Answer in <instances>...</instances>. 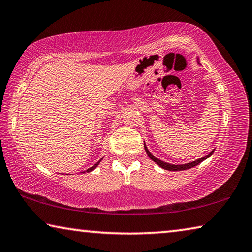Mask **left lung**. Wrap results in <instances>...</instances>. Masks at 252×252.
Segmentation results:
<instances>
[{"mask_svg": "<svg viewBox=\"0 0 252 252\" xmlns=\"http://www.w3.org/2000/svg\"><path fill=\"white\" fill-rule=\"evenodd\" d=\"M145 150H146L147 155L149 156V157H150L151 160H154L156 163H158V165L160 166L161 168L166 169V170H171V171H175V170H185V169H189V168H191V167H195V166H197L198 163H201L202 161H204L206 158H209L210 156L214 153V150H212V151H211V153H210L209 155H206V156H204V157L199 158V159H197V160H195V161H191V162L186 163V165H170V163H167V162H163V161H161V160H159V159H158V158H156L154 155H151V154H150V151L147 149V147H146V146H145Z\"/></svg>", "mask_w": 252, "mask_h": 252, "instance_id": "1", "label": "left lung"}]
</instances>
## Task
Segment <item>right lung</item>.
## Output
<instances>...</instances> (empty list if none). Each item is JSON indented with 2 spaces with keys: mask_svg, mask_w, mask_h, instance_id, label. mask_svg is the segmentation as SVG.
<instances>
[{
  "mask_svg": "<svg viewBox=\"0 0 252 252\" xmlns=\"http://www.w3.org/2000/svg\"><path fill=\"white\" fill-rule=\"evenodd\" d=\"M99 161H101V160H99ZM99 161H98L97 163H95V165H94L93 167H91V168H89V169H87V171H92V170H93V169H95V168H96V167H97V165H98V163H99Z\"/></svg>",
  "mask_w": 252,
  "mask_h": 252,
  "instance_id": "obj_1",
  "label": "right lung"
}]
</instances>
